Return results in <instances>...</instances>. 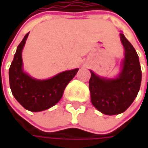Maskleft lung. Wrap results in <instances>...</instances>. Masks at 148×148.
<instances>
[{
    "mask_svg": "<svg viewBox=\"0 0 148 148\" xmlns=\"http://www.w3.org/2000/svg\"><path fill=\"white\" fill-rule=\"evenodd\" d=\"M120 38L125 54L119 76L116 79H106L90 71L89 81L92 105L107 115L119 114L126 110L137 97L142 81L138 54L123 34H120Z\"/></svg>",
    "mask_w": 148,
    "mask_h": 148,
    "instance_id": "obj_1",
    "label": "left lung"
}]
</instances>
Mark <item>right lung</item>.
Masks as SVG:
<instances>
[{
	"label": "right lung",
	"mask_w": 148,
	"mask_h": 148,
	"mask_svg": "<svg viewBox=\"0 0 148 148\" xmlns=\"http://www.w3.org/2000/svg\"><path fill=\"white\" fill-rule=\"evenodd\" d=\"M29 33L18 45L14 59L9 69L11 92L25 109L32 112L48 110L59 101L67 84L78 71V68L66 71L48 80H36L22 69V50Z\"/></svg>",
	"instance_id": "obj_1"
}]
</instances>
